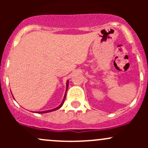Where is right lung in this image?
Here are the masks:
<instances>
[{
  "label": "right lung",
  "instance_id": "right-lung-1",
  "mask_svg": "<svg viewBox=\"0 0 148 148\" xmlns=\"http://www.w3.org/2000/svg\"><path fill=\"white\" fill-rule=\"evenodd\" d=\"M68 85H69V81H67V82H66V91H67V89H68ZM65 98H66V95H65V96H64V98L63 101H62V104H61V105H60V106H59V107H56V108H55V109H53V110H47V111H44V112H38V113H46V112H50L54 111V110H58V109H59V108H60L61 107H62V105H63L64 102V100H65Z\"/></svg>",
  "mask_w": 148,
  "mask_h": 148
}]
</instances>
